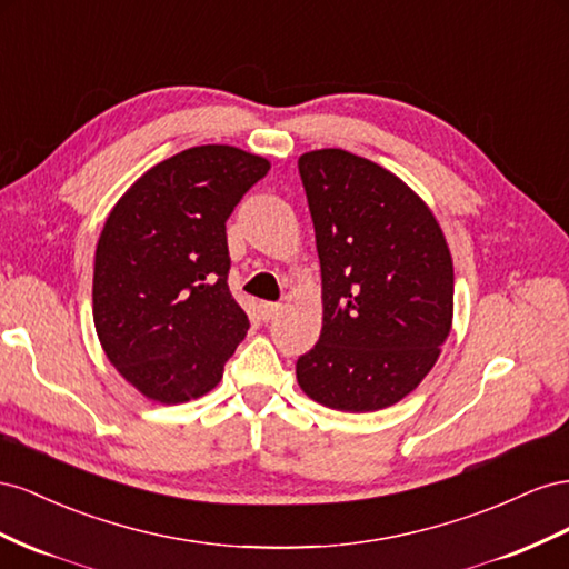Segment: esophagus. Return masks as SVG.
<instances>
[{"label":"esophagus","instance_id":"obj_1","mask_svg":"<svg viewBox=\"0 0 569 569\" xmlns=\"http://www.w3.org/2000/svg\"><path fill=\"white\" fill-rule=\"evenodd\" d=\"M279 312H281V305L279 302H262V305H259V315H262L264 321L273 319Z\"/></svg>","mask_w":569,"mask_h":569}]
</instances>
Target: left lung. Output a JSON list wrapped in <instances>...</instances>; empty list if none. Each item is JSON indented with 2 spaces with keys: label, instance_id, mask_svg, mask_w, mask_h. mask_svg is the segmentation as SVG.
<instances>
[{
  "label": "left lung",
  "instance_id": "1",
  "mask_svg": "<svg viewBox=\"0 0 569 569\" xmlns=\"http://www.w3.org/2000/svg\"><path fill=\"white\" fill-rule=\"evenodd\" d=\"M321 267V333L298 357L312 400L396 405L436 365L452 323V259L431 209L396 173L346 150L298 159Z\"/></svg>",
  "mask_w": 569,
  "mask_h": 569
}]
</instances>
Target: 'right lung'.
Returning a JSON list of instances; mask_svg holds the SVG:
<instances>
[{"label":"right lung","instance_id":"1","mask_svg":"<svg viewBox=\"0 0 569 569\" xmlns=\"http://www.w3.org/2000/svg\"><path fill=\"white\" fill-rule=\"evenodd\" d=\"M269 167L231 144H200L142 173L109 212L92 319L109 362L144 398L176 405L209 393L246 338L226 219Z\"/></svg>","mask_w":569,"mask_h":569}]
</instances>
